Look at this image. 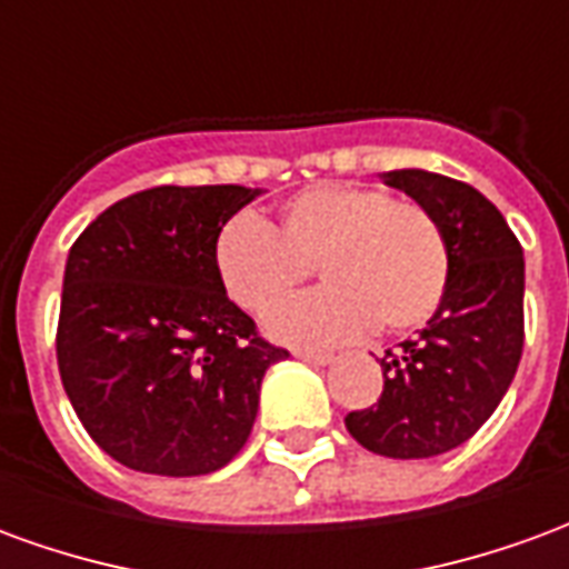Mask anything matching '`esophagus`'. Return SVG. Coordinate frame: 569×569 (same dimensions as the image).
<instances>
[{
	"instance_id": "1",
	"label": "esophagus",
	"mask_w": 569,
	"mask_h": 569,
	"mask_svg": "<svg viewBox=\"0 0 569 569\" xmlns=\"http://www.w3.org/2000/svg\"><path fill=\"white\" fill-rule=\"evenodd\" d=\"M296 357L305 359V362H313V366H329V362H332V353H322V350H308V347H298Z\"/></svg>"
}]
</instances>
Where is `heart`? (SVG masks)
I'll return each instance as SVG.
<instances>
[{"label":"heart","mask_w":569,"mask_h":569,"mask_svg":"<svg viewBox=\"0 0 569 569\" xmlns=\"http://www.w3.org/2000/svg\"><path fill=\"white\" fill-rule=\"evenodd\" d=\"M212 261L247 313L292 296L317 261L329 286L268 317V332L292 345H341L375 322L383 332L418 329L439 310L451 277L436 216L418 200L357 182L298 191L280 207L277 228L237 212L216 237Z\"/></svg>","instance_id":"b5f03b06"}]
</instances>
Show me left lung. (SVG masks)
Returning <instances> with one entry per match:
<instances>
[{
  "instance_id": "8db88e82",
  "label": "left lung",
  "mask_w": 569,
  "mask_h": 569,
  "mask_svg": "<svg viewBox=\"0 0 569 569\" xmlns=\"http://www.w3.org/2000/svg\"><path fill=\"white\" fill-rule=\"evenodd\" d=\"M383 179L436 216L451 277L420 338L381 359V399L345 423L371 453L420 460L472 439L509 390L525 347V256L502 212L460 179L427 170Z\"/></svg>"
}]
</instances>
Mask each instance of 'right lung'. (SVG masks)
Returning <instances> with one entry per match:
<instances>
[{
	"label": "right lung",
	"instance_id": "add662e5",
	"mask_svg": "<svg viewBox=\"0 0 569 569\" xmlns=\"http://www.w3.org/2000/svg\"><path fill=\"white\" fill-rule=\"evenodd\" d=\"M261 194L243 186H158L118 200L72 243L57 320V369L100 448L149 476H207L247 445L264 341L216 273L224 222Z\"/></svg>",
	"mask_w": 569,
	"mask_h": 569
}]
</instances>
